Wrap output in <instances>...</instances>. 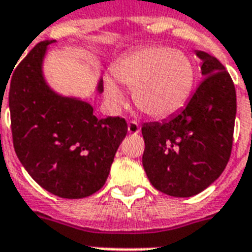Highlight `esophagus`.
<instances>
[{
  "instance_id": "34e87169",
  "label": "esophagus",
  "mask_w": 252,
  "mask_h": 252,
  "mask_svg": "<svg viewBox=\"0 0 252 252\" xmlns=\"http://www.w3.org/2000/svg\"><path fill=\"white\" fill-rule=\"evenodd\" d=\"M128 132L132 134H137L138 132H140V126H138V123L134 122V120L128 122Z\"/></svg>"
}]
</instances>
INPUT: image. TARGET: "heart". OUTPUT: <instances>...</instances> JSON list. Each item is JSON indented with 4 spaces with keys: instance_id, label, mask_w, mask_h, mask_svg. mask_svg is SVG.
<instances>
[{
    "instance_id": "obj_1",
    "label": "heart",
    "mask_w": 252,
    "mask_h": 252,
    "mask_svg": "<svg viewBox=\"0 0 252 252\" xmlns=\"http://www.w3.org/2000/svg\"><path fill=\"white\" fill-rule=\"evenodd\" d=\"M115 78L133 89L136 106L150 118L165 119L179 112L187 103L196 80L193 61L187 53L165 45L134 49L112 66ZM104 90L115 106L126 96L118 82L106 77Z\"/></svg>"
}]
</instances>
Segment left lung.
I'll use <instances>...</instances> for the list:
<instances>
[{
    "label": "left lung",
    "instance_id": "left-lung-1",
    "mask_svg": "<svg viewBox=\"0 0 252 252\" xmlns=\"http://www.w3.org/2000/svg\"><path fill=\"white\" fill-rule=\"evenodd\" d=\"M203 82L187 106L162 123H145L142 166L158 191L191 197L226 167L233 146L237 95L230 74L216 57L196 51Z\"/></svg>",
    "mask_w": 252,
    "mask_h": 252
}]
</instances>
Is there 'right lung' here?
Here are the masks:
<instances>
[{"label":"right lung","instance_id":"add662e5","mask_svg":"<svg viewBox=\"0 0 252 252\" xmlns=\"http://www.w3.org/2000/svg\"><path fill=\"white\" fill-rule=\"evenodd\" d=\"M40 41L14 70L9 90L15 153L39 186L64 199H82L104 186L128 126L96 118L80 98L53 91L43 74L49 44ZM103 91V81L96 86Z\"/></svg>","mask_w":252,"mask_h":252}]
</instances>
